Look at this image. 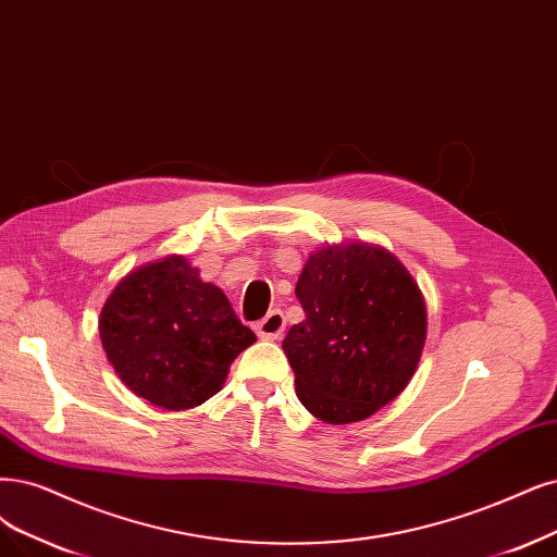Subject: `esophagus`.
<instances>
[{
	"label": "esophagus",
	"instance_id": "obj_1",
	"mask_svg": "<svg viewBox=\"0 0 557 557\" xmlns=\"http://www.w3.org/2000/svg\"><path fill=\"white\" fill-rule=\"evenodd\" d=\"M284 325H286L284 314L280 310H273V312H268L261 321H257L255 331L261 339H280L284 333Z\"/></svg>",
	"mask_w": 557,
	"mask_h": 557
}]
</instances>
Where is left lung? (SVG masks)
Returning <instances> with one entry per match:
<instances>
[{
	"instance_id": "obj_1",
	"label": "left lung",
	"mask_w": 557,
	"mask_h": 557,
	"mask_svg": "<svg viewBox=\"0 0 557 557\" xmlns=\"http://www.w3.org/2000/svg\"><path fill=\"white\" fill-rule=\"evenodd\" d=\"M305 319L282 348L296 395L327 424L360 422L397 399L426 339V305L406 265L381 245H323L296 282Z\"/></svg>"
}]
</instances>
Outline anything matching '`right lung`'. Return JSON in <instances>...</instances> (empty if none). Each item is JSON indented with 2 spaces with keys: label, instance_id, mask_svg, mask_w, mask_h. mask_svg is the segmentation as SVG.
<instances>
[{
  "label": "right lung",
  "instance_id": "right-lung-1",
  "mask_svg": "<svg viewBox=\"0 0 557 557\" xmlns=\"http://www.w3.org/2000/svg\"><path fill=\"white\" fill-rule=\"evenodd\" d=\"M98 333L123 385L168 410L218 395L232 362L257 342L220 286L203 282L183 255L121 277L102 305Z\"/></svg>",
  "mask_w": 557,
  "mask_h": 557
}]
</instances>
